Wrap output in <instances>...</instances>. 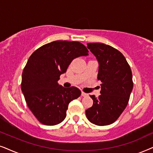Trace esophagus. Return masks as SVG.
<instances>
[{"label":"esophagus","mask_w":153,"mask_h":153,"mask_svg":"<svg viewBox=\"0 0 153 153\" xmlns=\"http://www.w3.org/2000/svg\"><path fill=\"white\" fill-rule=\"evenodd\" d=\"M82 97H87V96H88V94L85 93V92H83V91H82Z\"/></svg>","instance_id":"34e87169"}]
</instances>
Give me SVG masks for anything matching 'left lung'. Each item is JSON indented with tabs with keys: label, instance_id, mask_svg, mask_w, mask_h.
<instances>
[{
	"label": "left lung",
	"instance_id": "obj_1",
	"mask_svg": "<svg viewBox=\"0 0 153 153\" xmlns=\"http://www.w3.org/2000/svg\"><path fill=\"white\" fill-rule=\"evenodd\" d=\"M87 48L99 63L97 78L101 80V95L90 96L93 105L86 110L90 123L108 125L117 120L127 107L133 89L132 73L122 53L113 47L99 42L87 43Z\"/></svg>",
	"mask_w": 153,
	"mask_h": 153
}]
</instances>
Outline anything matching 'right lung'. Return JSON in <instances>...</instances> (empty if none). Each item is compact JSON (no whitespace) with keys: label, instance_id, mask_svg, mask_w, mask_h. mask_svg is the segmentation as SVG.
Returning <instances> with one entry per match:
<instances>
[{"label":"right lung","instance_id":"obj_1","mask_svg":"<svg viewBox=\"0 0 153 153\" xmlns=\"http://www.w3.org/2000/svg\"><path fill=\"white\" fill-rule=\"evenodd\" d=\"M88 52L79 42L56 40L30 55L22 73L21 87L26 104L40 123L55 125L65 119L69 103L78 99L81 91L75 87L65 88L58 80L74 59Z\"/></svg>","mask_w":153,"mask_h":153}]
</instances>
